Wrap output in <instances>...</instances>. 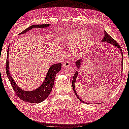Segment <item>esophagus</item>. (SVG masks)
Here are the masks:
<instances>
[{"label": "esophagus", "mask_w": 129, "mask_h": 129, "mask_svg": "<svg viewBox=\"0 0 129 129\" xmlns=\"http://www.w3.org/2000/svg\"><path fill=\"white\" fill-rule=\"evenodd\" d=\"M70 64H71L70 62H69L68 61H66L65 63H64L63 64V67H69V66H70Z\"/></svg>", "instance_id": "obj_1"}]
</instances>
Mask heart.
<instances>
[{"label":"heart","mask_w":129,"mask_h":129,"mask_svg":"<svg viewBox=\"0 0 129 129\" xmlns=\"http://www.w3.org/2000/svg\"><path fill=\"white\" fill-rule=\"evenodd\" d=\"M93 37L85 30H78L70 33L64 39V46L68 49H73L76 57L82 56L92 46ZM61 51L63 50L61 49Z\"/></svg>","instance_id":"1"}]
</instances>
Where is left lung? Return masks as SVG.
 <instances>
[{"label":"left lung","instance_id":"obj_1","mask_svg":"<svg viewBox=\"0 0 129 129\" xmlns=\"http://www.w3.org/2000/svg\"><path fill=\"white\" fill-rule=\"evenodd\" d=\"M102 42H105L106 43H108L109 44H111L113 45V46L116 47V48H117L118 49H119L121 53V57H122V58H121V71H122V69H123V53H122V51H121V49L120 48V47L119 46V45L118 44V43L116 41H114L112 37H111L109 34H108L106 32V31L105 30L104 31V37L103 38V39L102 40ZM82 60H81V59H80V60H78L77 61H76L75 62L76 63V67H77V68L78 69H79L81 67V65L82 63ZM78 71H76L75 73V74L74 75V77H73V80H72V86H73V90H74V92L76 96H77V98L79 99V100H80L81 102H83V103H85V104H90L89 103H86L85 102H83V101L80 98H79V96H78V93H76V90H75V81H76V78L78 77Z\"/></svg>","mask_w":129,"mask_h":129}]
</instances>
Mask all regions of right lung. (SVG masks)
Returning a JSON list of instances; mask_svg holds the SVG:
<instances>
[{
    "label": "right lung",
    "instance_id": "add662e5",
    "mask_svg": "<svg viewBox=\"0 0 129 129\" xmlns=\"http://www.w3.org/2000/svg\"><path fill=\"white\" fill-rule=\"evenodd\" d=\"M50 25L51 24H49L32 25L27 27L25 30H24L22 33H20L19 35L25 33L33 28H46V27H49ZM9 47L8 49V53H7L8 54H7L6 71L8 78H9L12 87L17 96L24 102H27L30 103L38 104L42 102L43 101L47 98L51 91L54 86L56 75L58 72L60 71L61 69V63H59L51 65L50 68H49L46 78H45L44 80L42 83V85L35 89L28 91V90H23L22 88H20L17 85V83L12 78L11 74H10L9 71L10 67L9 62Z\"/></svg>",
    "mask_w": 129,
    "mask_h": 129
}]
</instances>
